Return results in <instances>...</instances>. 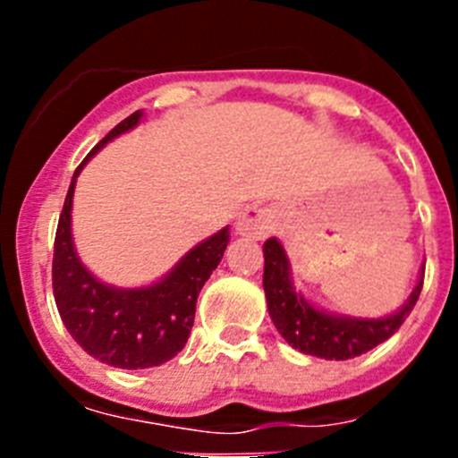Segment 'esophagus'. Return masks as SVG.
<instances>
[{"mask_svg": "<svg viewBox=\"0 0 458 458\" xmlns=\"http://www.w3.org/2000/svg\"><path fill=\"white\" fill-rule=\"evenodd\" d=\"M275 229V210L266 206H250L236 222V232L252 241H261Z\"/></svg>", "mask_w": 458, "mask_h": 458, "instance_id": "obj_1", "label": "esophagus"}]
</instances>
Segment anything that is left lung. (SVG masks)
Instances as JSON below:
<instances>
[{"label":"left lung","mask_w":458,"mask_h":458,"mask_svg":"<svg viewBox=\"0 0 458 458\" xmlns=\"http://www.w3.org/2000/svg\"><path fill=\"white\" fill-rule=\"evenodd\" d=\"M264 259L266 302L275 327L293 349L326 360L355 358L390 339L418 302L424 282L422 266L418 284L402 310L383 318H353L318 310L305 301L302 293H295L289 259L277 238H268L264 242Z\"/></svg>","instance_id":"obj_1"}]
</instances>
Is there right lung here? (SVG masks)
Instances as JSON below:
<instances>
[{"label": "right lung", "instance_id": "obj_1", "mask_svg": "<svg viewBox=\"0 0 458 458\" xmlns=\"http://www.w3.org/2000/svg\"><path fill=\"white\" fill-rule=\"evenodd\" d=\"M140 119L141 112H135L121 121L75 169L56 225L52 259V289L66 330L89 355L119 369L157 367L183 349L192 330L197 295L217 268L229 242V226H225L190 250L160 282L141 289L109 286L84 268L71 233L75 181L89 157L135 128Z\"/></svg>", "mask_w": 458, "mask_h": 458}]
</instances>
